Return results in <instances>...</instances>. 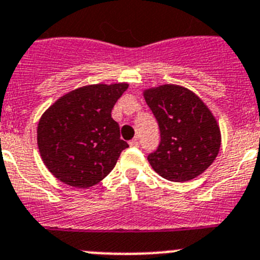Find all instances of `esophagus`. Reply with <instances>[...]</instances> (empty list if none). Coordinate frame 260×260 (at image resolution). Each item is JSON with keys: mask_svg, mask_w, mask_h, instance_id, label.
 <instances>
[{"mask_svg": "<svg viewBox=\"0 0 260 260\" xmlns=\"http://www.w3.org/2000/svg\"><path fill=\"white\" fill-rule=\"evenodd\" d=\"M130 146H132V147H139V141H138V139H133V141L130 142Z\"/></svg>", "mask_w": 260, "mask_h": 260, "instance_id": "34e87169", "label": "esophagus"}]
</instances>
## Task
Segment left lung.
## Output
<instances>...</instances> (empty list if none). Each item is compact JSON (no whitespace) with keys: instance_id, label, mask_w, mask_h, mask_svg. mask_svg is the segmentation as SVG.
I'll use <instances>...</instances> for the list:
<instances>
[{"instance_id":"left-lung-1","label":"left lung","mask_w":260,"mask_h":260,"mask_svg":"<svg viewBox=\"0 0 260 260\" xmlns=\"http://www.w3.org/2000/svg\"><path fill=\"white\" fill-rule=\"evenodd\" d=\"M156 117L160 144L148 155L153 171L173 182H186L208 169L220 151L219 123L192 91L177 84L144 89Z\"/></svg>"}]
</instances>
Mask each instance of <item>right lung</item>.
<instances>
[{
  "label": "right lung",
  "instance_id": "add662e5",
  "mask_svg": "<svg viewBox=\"0 0 260 260\" xmlns=\"http://www.w3.org/2000/svg\"><path fill=\"white\" fill-rule=\"evenodd\" d=\"M127 87V83L83 86L45 110L38 125V147L57 180L87 189L110 173L128 147L110 114Z\"/></svg>",
  "mask_w": 260,
  "mask_h": 260
}]
</instances>
